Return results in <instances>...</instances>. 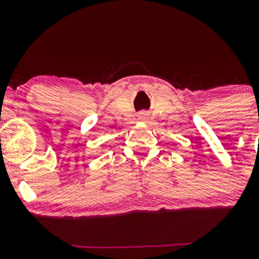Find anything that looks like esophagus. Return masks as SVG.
Segmentation results:
<instances>
[{"label":"esophagus","mask_w":259,"mask_h":259,"mask_svg":"<svg viewBox=\"0 0 259 259\" xmlns=\"http://www.w3.org/2000/svg\"><path fill=\"white\" fill-rule=\"evenodd\" d=\"M139 117H140V119H143V117H145V115H144V114H142V115H140Z\"/></svg>","instance_id":"34e87169"}]
</instances>
